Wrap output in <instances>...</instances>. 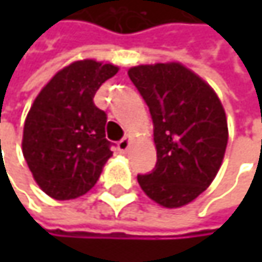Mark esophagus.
Segmentation results:
<instances>
[{"label":"esophagus","mask_w":262,"mask_h":262,"mask_svg":"<svg viewBox=\"0 0 262 262\" xmlns=\"http://www.w3.org/2000/svg\"><path fill=\"white\" fill-rule=\"evenodd\" d=\"M129 147H130V136H124V138L118 142V148H120V151L126 153V151L129 150Z\"/></svg>","instance_id":"obj_1"}]
</instances>
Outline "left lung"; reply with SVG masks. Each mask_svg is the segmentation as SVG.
<instances>
[{
	"mask_svg": "<svg viewBox=\"0 0 262 262\" xmlns=\"http://www.w3.org/2000/svg\"><path fill=\"white\" fill-rule=\"evenodd\" d=\"M132 83L148 106L156 165L138 174L142 191L165 208H181L217 176L226 145L228 121L214 89L181 63L139 65Z\"/></svg>",
	"mask_w": 262,
	"mask_h": 262,
	"instance_id": "left-lung-1",
	"label": "left lung"
}]
</instances>
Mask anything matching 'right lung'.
<instances>
[{"label": "right lung", "mask_w": 262, "mask_h": 262, "mask_svg": "<svg viewBox=\"0 0 262 262\" xmlns=\"http://www.w3.org/2000/svg\"><path fill=\"white\" fill-rule=\"evenodd\" d=\"M112 63L77 60L60 70L27 115L23 153L40 189L56 200L86 194L112 156L107 115L94 104L97 89L114 77Z\"/></svg>", "instance_id": "1"}]
</instances>
